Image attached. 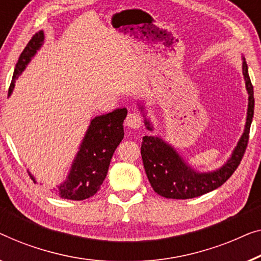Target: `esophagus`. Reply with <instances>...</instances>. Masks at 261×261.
Here are the masks:
<instances>
[{"instance_id":"obj_1","label":"esophagus","mask_w":261,"mask_h":261,"mask_svg":"<svg viewBox=\"0 0 261 261\" xmlns=\"http://www.w3.org/2000/svg\"><path fill=\"white\" fill-rule=\"evenodd\" d=\"M143 124L142 116L137 112H131L126 116L125 125L131 127V129H139Z\"/></svg>"}]
</instances>
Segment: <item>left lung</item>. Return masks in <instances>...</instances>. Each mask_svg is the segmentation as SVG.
Instances as JSON below:
<instances>
[{
    "label": "left lung",
    "instance_id": "left-lung-1",
    "mask_svg": "<svg viewBox=\"0 0 261 261\" xmlns=\"http://www.w3.org/2000/svg\"><path fill=\"white\" fill-rule=\"evenodd\" d=\"M242 73L246 83V89L249 94L247 122L245 132L238 143L232 157L222 168L213 172H196L193 170L170 145L159 137L144 136L142 142V160L145 174L152 189L159 195L167 199H193L212 192L222 186L239 167L246 151L249 138V129L254 113V95L253 85L248 75L247 62H242ZM143 109V108H142ZM148 130H152L149 120H145Z\"/></svg>",
    "mask_w": 261,
    "mask_h": 261
}]
</instances>
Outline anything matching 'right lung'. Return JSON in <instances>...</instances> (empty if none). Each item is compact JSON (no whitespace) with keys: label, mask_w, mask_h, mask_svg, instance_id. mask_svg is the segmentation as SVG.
<instances>
[{"label":"right lung","mask_w":261,"mask_h":261,"mask_svg":"<svg viewBox=\"0 0 261 261\" xmlns=\"http://www.w3.org/2000/svg\"><path fill=\"white\" fill-rule=\"evenodd\" d=\"M42 41L43 33L40 31L32 36L27 46L22 50L15 66L8 95L12 93L17 76L42 45ZM126 115L127 110L123 108L95 117L91 120V125L76 153L67 179L59 186L57 190H54L58 196L80 201L93 196L100 189L101 183L108 175L113 152L124 137L123 122ZM29 176L34 181V177L31 174Z\"/></svg>","instance_id":"obj_1"}]
</instances>
